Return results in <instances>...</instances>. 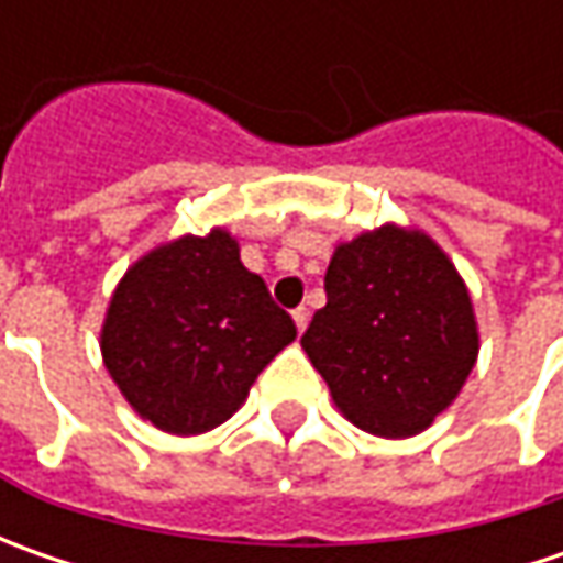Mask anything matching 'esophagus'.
Here are the masks:
<instances>
[{
    "mask_svg": "<svg viewBox=\"0 0 563 563\" xmlns=\"http://www.w3.org/2000/svg\"><path fill=\"white\" fill-rule=\"evenodd\" d=\"M307 322H310V310H307V307H297V310H294V325H297V332H303Z\"/></svg>",
    "mask_w": 563,
    "mask_h": 563,
    "instance_id": "obj_1",
    "label": "esophagus"
}]
</instances>
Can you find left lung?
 Returning a JSON list of instances; mask_svg holds the SVG:
<instances>
[{"instance_id":"left-lung-1","label":"left lung","mask_w":563,"mask_h":563,"mask_svg":"<svg viewBox=\"0 0 563 563\" xmlns=\"http://www.w3.org/2000/svg\"><path fill=\"white\" fill-rule=\"evenodd\" d=\"M325 297L300 344L347 420L404 439L457 398L479 335L461 275L426 234L385 225L341 244Z\"/></svg>"}]
</instances>
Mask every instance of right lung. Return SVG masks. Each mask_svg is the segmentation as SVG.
<instances>
[{"instance_id": "obj_1", "label": "right lung", "mask_w": 563, "mask_h": 563, "mask_svg": "<svg viewBox=\"0 0 563 563\" xmlns=\"http://www.w3.org/2000/svg\"><path fill=\"white\" fill-rule=\"evenodd\" d=\"M294 338V319L244 269L231 234L212 231L128 269L102 325V360L143 420L197 435L241 407Z\"/></svg>"}]
</instances>
